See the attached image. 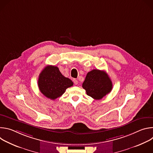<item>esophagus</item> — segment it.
I'll list each match as a JSON object with an SVG mask.
<instances>
[{"label":"esophagus","instance_id":"1","mask_svg":"<svg viewBox=\"0 0 153 153\" xmlns=\"http://www.w3.org/2000/svg\"><path fill=\"white\" fill-rule=\"evenodd\" d=\"M73 82H74V83L75 85H77V84H78V81H77L76 79H74V80H73Z\"/></svg>","mask_w":153,"mask_h":153}]
</instances>
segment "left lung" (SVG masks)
<instances>
[{
	"label": "left lung",
	"instance_id": "1",
	"mask_svg": "<svg viewBox=\"0 0 153 153\" xmlns=\"http://www.w3.org/2000/svg\"><path fill=\"white\" fill-rule=\"evenodd\" d=\"M82 87L87 95L95 100H100L111 92L113 83L105 71L93 70L87 73Z\"/></svg>",
	"mask_w": 153,
	"mask_h": 153
}]
</instances>
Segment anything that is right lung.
Segmentation results:
<instances>
[{"instance_id":"obj_1","label":"right lung","mask_w":153,"mask_h":153,"mask_svg":"<svg viewBox=\"0 0 153 153\" xmlns=\"http://www.w3.org/2000/svg\"><path fill=\"white\" fill-rule=\"evenodd\" d=\"M73 85L71 80L63 76L59 68L53 65H47L39 76L38 86L40 92L51 100L60 97Z\"/></svg>"}]
</instances>
